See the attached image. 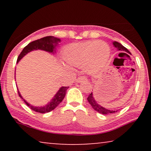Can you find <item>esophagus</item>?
Returning <instances> with one entry per match:
<instances>
[{"instance_id":"obj_1","label":"esophagus","mask_w":151,"mask_h":151,"mask_svg":"<svg viewBox=\"0 0 151 151\" xmlns=\"http://www.w3.org/2000/svg\"><path fill=\"white\" fill-rule=\"evenodd\" d=\"M86 80H87L86 77H84V76H80V77H78L77 79H76V82L79 83V82H82V81H86Z\"/></svg>"}]
</instances>
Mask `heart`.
I'll return each instance as SVG.
<instances>
[{"label":"heart","instance_id":"b5f03b06","mask_svg":"<svg viewBox=\"0 0 151 151\" xmlns=\"http://www.w3.org/2000/svg\"><path fill=\"white\" fill-rule=\"evenodd\" d=\"M111 55L106 43L98 40L71 45L63 49V58L68 65L82 67L86 73L93 74L104 69Z\"/></svg>","mask_w":151,"mask_h":151}]
</instances>
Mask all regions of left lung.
Returning <instances> with one entry per match:
<instances>
[{
	"label": "left lung",
	"instance_id": "left-lung-1",
	"mask_svg": "<svg viewBox=\"0 0 151 151\" xmlns=\"http://www.w3.org/2000/svg\"><path fill=\"white\" fill-rule=\"evenodd\" d=\"M113 46H114V47H115V48L117 49V51H125V52L129 53V54H131V53H130V51L128 50L126 47H124L122 45H121L120 43L117 42L116 41H114V42H113ZM126 54H127V53H126ZM87 100L88 102H89L91 106H92V108L95 111H98L99 113H101V114H104V115L111 114V113H114L118 111V110H116V111L110 110V109H107L106 108H104V107L101 106V105L99 104V103L97 102V101L95 100L93 92H91L89 94V96H88V97L87 98Z\"/></svg>",
	"mask_w": 151,
	"mask_h": 151
}]
</instances>
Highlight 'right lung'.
I'll use <instances>...</instances> for the list:
<instances>
[{"label": "right lung", "mask_w": 151, "mask_h": 151, "mask_svg": "<svg viewBox=\"0 0 151 151\" xmlns=\"http://www.w3.org/2000/svg\"><path fill=\"white\" fill-rule=\"evenodd\" d=\"M61 42V40L58 38H55L54 36H47L42 38L38 40L33 41V42L29 43L24 48L22 49L21 53L18 55L17 59V63L23 58L24 55L27 54L28 53L31 52L32 51L36 50H42L45 51L47 52H49L52 54L55 53V51H56V47L59 43ZM69 88V86H62L59 88L53 98L47 103V104L44 105V106H35L33 105L30 104L29 103L27 102L24 99L22 98L21 94L20 93L19 91H18V95L21 98L25 104L29 106L31 109L33 111H36V112L40 113H45L50 112L53 109L56 108L58 106L60 103L65 98L66 93H67V90Z\"/></svg>", "instance_id": "obj_1"}]
</instances>
